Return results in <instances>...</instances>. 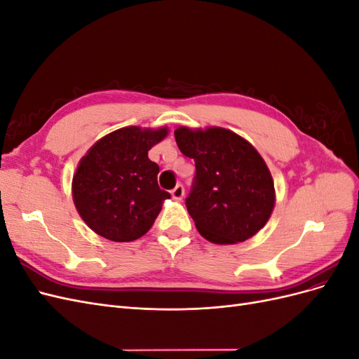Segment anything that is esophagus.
<instances>
[{"label":"esophagus","mask_w":359,"mask_h":359,"mask_svg":"<svg viewBox=\"0 0 359 359\" xmlns=\"http://www.w3.org/2000/svg\"><path fill=\"white\" fill-rule=\"evenodd\" d=\"M170 194H172V198L175 199V201H181L184 198V187L181 186V184H178V186L170 191Z\"/></svg>","instance_id":"esophagus-1"}]
</instances>
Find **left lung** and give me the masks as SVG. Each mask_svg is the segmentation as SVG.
I'll use <instances>...</instances> for the list:
<instances>
[{"label":"left lung","instance_id":"1","mask_svg":"<svg viewBox=\"0 0 359 359\" xmlns=\"http://www.w3.org/2000/svg\"><path fill=\"white\" fill-rule=\"evenodd\" d=\"M181 153L194 160L196 178L186 201L198 232L214 244L255 236L276 205L274 180L257 149L223 127H178Z\"/></svg>","mask_w":359,"mask_h":359}]
</instances>
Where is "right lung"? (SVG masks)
Masks as SVG:
<instances>
[{
	"mask_svg": "<svg viewBox=\"0 0 359 359\" xmlns=\"http://www.w3.org/2000/svg\"><path fill=\"white\" fill-rule=\"evenodd\" d=\"M168 133V127L118 128L97 140L81 158L72 196L81 219L97 235L128 243L154 224L170 194L160 190V169L148 158V151Z\"/></svg>",
	"mask_w": 359,
	"mask_h": 359,
	"instance_id": "1",
	"label": "right lung"
}]
</instances>
